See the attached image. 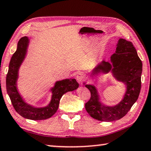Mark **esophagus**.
<instances>
[{
    "label": "esophagus",
    "mask_w": 151,
    "mask_h": 151,
    "mask_svg": "<svg viewBox=\"0 0 151 151\" xmlns=\"http://www.w3.org/2000/svg\"><path fill=\"white\" fill-rule=\"evenodd\" d=\"M76 80H77V81L79 83H82L83 81L85 80V76L83 73H80L76 76Z\"/></svg>",
    "instance_id": "34e87169"
}]
</instances>
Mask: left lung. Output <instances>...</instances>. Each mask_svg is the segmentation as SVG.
I'll list each match as a JSON object with an SVG mask.
<instances>
[{"instance_id": "1", "label": "left lung", "mask_w": 151, "mask_h": 151, "mask_svg": "<svg viewBox=\"0 0 151 151\" xmlns=\"http://www.w3.org/2000/svg\"><path fill=\"white\" fill-rule=\"evenodd\" d=\"M111 71L116 80L127 86L124 99L114 106H105L100 103L97 90L94 86L86 85L91 96L85 104L86 110L92 118L102 122H113L121 119L130 110L138 98L141 88L142 63L131 42L120 38L115 53L110 62L103 61L92 71V77L99 72Z\"/></svg>"}]
</instances>
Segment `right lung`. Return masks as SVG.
Listing matches in <instances>:
<instances>
[{"mask_svg": "<svg viewBox=\"0 0 151 151\" xmlns=\"http://www.w3.org/2000/svg\"><path fill=\"white\" fill-rule=\"evenodd\" d=\"M28 42L29 39L27 36L23 37L18 42L17 50L14 52L9 63L6 78V91L15 110L23 117L32 120L46 119L57 112L63 95L78 88L79 83L75 79H66L57 82L54 88L51 89L52 92L51 101L45 107L36 108L25 103L18 92L16 86L18 71L26 54Z\"/></svg>", "mask_w": 151, "mask_h": 151, "instance_id": "right-lung-1", "label": "right lung"}]
</instances>
